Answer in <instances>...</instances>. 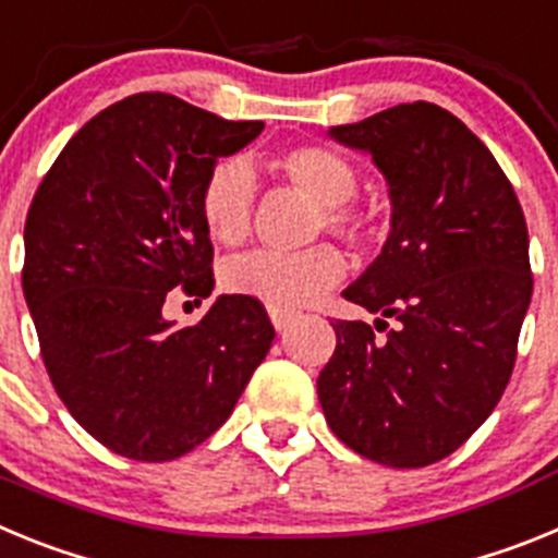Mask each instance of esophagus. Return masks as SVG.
<instances>
[{
  "mask_svg": "<svg viewBox=\"0 0 558 558\" xmlns=\"http://www.w3.org/2000/svg\"><path fill=\"white\" fill-rule=\"evenodd\" d=\"M295 315L293 313H282V310H270V324L276 327V332H282V329H288V324L293 322Z\"/></svg>",
  "mask_w": 558,
  "mask_h": 558,
  "instance_id": "34e87169",
  "label": "esophagus"
}]
</instances>
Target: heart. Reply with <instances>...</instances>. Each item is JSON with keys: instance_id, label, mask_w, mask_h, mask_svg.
<instances>
[{"instance_id": "b5f03b06", "label": "heart", "mask_w": 558, "mask_h": 558, "mask_svg": "<svg viewBox=\"0 0 558 558\" xmlns=\"http://www.w3.org/2000/svg\"><path fill=\"white\" fill-rule=\"evenodd\" d=\"M270 167L290 186L318 204V211L313 215V234L329 231L352 245H363L372 236V218L354 201L360 172L343 153L310 142V145H293L276 153ZM254 204L256 181L248 161L220 159L206 172L198 209L215 243L229 245V248L245 243L254 226ZM343 270H347V263L340 251L322 243L299 254L254 251V254L236 256L223 265L220 282L226 293L243 295L251 302L265 304L268 310L293 313L335 288Z\"/></svg>"}]
</instances>
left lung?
Segmentation results:
<instances>
[{
  "instance_id": "8db88e82",
  "label": "left lung",
  "mask_w": 558,
  "mask_h": 558,
  "mask_svg": "<svg viewBox=\"0 0 558 558\" xmlns=\"http://www.w3.org/2000/svg\"><path fill=\"white\" fill-rule=\"evenodd\" d=\"M329 136L372 153L393 211L379 256L343 290L379 315L386 338L366 322H332L318 399L363 458L427 466L456 452L509 386L534 293L529 226L489 147L447 108L402 102Z\"/></svg>"
}]
</instances>
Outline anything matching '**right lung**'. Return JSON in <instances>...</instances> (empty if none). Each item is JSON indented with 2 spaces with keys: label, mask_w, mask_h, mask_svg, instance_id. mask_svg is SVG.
Listing matches in <instances>:
<instances>
[{
  "label": "right lung",
  "mask_w": 558,
  "mask_h": 558,
  "mask_svg": "<svg viewBox=\"0 0 558 558\" xmlns=\"http://www.w3.org/2000/svg\"><path fill=\"white\" fill-rule=\"evenodd\" d=\"M263 128L142 92L92 117L38 184L24 299L58 397L117 456L159 463L195 450L274 343L265 307L243 295H220L195 327L165 318L170 290L215 288L201 184Z\"/></svg>",
  "instance_id": "obj_1"
}]
</instances>
